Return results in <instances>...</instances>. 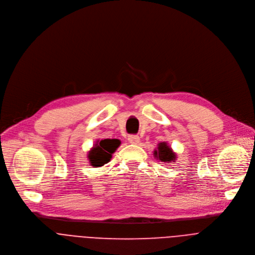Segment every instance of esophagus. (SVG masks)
<instances>
[{
	"label": "esophagus",
	"mask_w": 255,
	"mask_h": 255,
	"mask_svg": "<svg viewBox=\"0 0 255 255\" xmlns=\"http://www.w3.org/2000/svg\"><path fill=\"white\" fill-rule=\"evenodd\" d=\"M139 136L138 135H128V140L129 143H132V144H137L139 142Z\"/></svg>",
	"instance_id": "esophagus-1"
}]
</instances>
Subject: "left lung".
<instances>
[{
  "mask_svg": "<svg viewBox=\"0 0 255 255\" xmlns=\"http://www.w3.org/2000/svg\"><path fill=\"white\" fill-rule=\"evenodd\" d=\"M154 157L165 164L175 163L177 160V154L173 150L171 145L167 143V141L158 143L157 149L154 150Z\"/></svg>",
  "mask_w": 255,
  "mask_h": 255,
  "instance_id": "obj_1",
  "label": "left lung"
}]
</instances>
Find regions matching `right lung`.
Returning <instances> with one entry per match:
<instances>
[{
	"label": "right lung",
	"mask_w": 255,
	"mask_h": 255,
	"mask_svg": "<svg viewBox=\"0 0 255 255\" xmlns=\"http://www.w3.org/2000/svg\"><path fill=\"white\" fill-rule=\"evenodd\" d=\"M121 145V140L116 138H105L97 139L90 150L87 152V159L90 166L93 168L103 167L108 164L114 152Z\"/></svg>",
	"instance_id": "obj_1"
}]
</instances>
